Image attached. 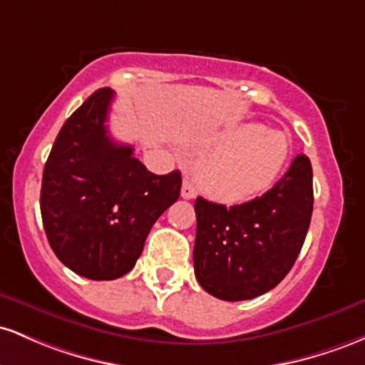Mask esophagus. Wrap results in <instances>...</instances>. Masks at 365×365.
<instances>
[{"label":"esophagus","instance_id":"34e87169","mask_svg":"<svg viewBox=\"0 0 365 365\" xmlns=\"http://www.w3.org/2000/svg\"><path fill=\"white\" fill-rule=\"evenodd\" d=\"M181 196L184 200H191L196 196V187H195V184L191 182L190 178H184L182 187H181Z\"/></svg>","mask_w":365,"mask_h":365}]
</instances>
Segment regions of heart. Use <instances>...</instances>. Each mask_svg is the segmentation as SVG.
<instances>
[{"instance_id":"obj_1","label":"heart","mask_w":365,"mask_h":365,"mask_svg":"<svg viewBox=\"0 0 365 365\" xmlns=\"http://www.w3.org/2000/svg\"><path fill=\"white\" fill-rule=\"evenodd\" d=\"M215 150L196 163L200 186L212 198L236 203L271 187L289 155L288 138L262 124L248 122L212 138Z\"/></svg>"}]
</instances>
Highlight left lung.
I'll list each match as a JSON object with an SVG mask.
<instances>
[{"instance_id": "1", "label": "left lung", "mask_w": 365, "mask_h": 365, "mask_svg": "<svg viewBox=\"0 0 365 365\" xmlns=\"http://www.w3.org/2000/svg\"><path fill=\"white\" fill-rule=\"evenodd\" d=\"M312 208V165L304 153L252 202L226 207L198 196L193 262L200 286L226 302L271 292L304 247Z\"/></svg>"}]
</instances>
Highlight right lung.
Instances as JSON below:
<instances>
[{"mask_svg": "<svg viewBox=\"0 0 365 365\" xmlns=\"http://www.w3.org/2000/svg\"><path fill=\"white\" fill-rule=\"evenodd\" d=\"M113 91L98 89L60 129L41 184L55 255L79 276L112 281L136 265L151 226L181 193V172H150L108 134Z\"/></svg>", "mask_w": 365, "mask_h": 365, "instance_id": "1", "label": "right lung"}]
</instances>
